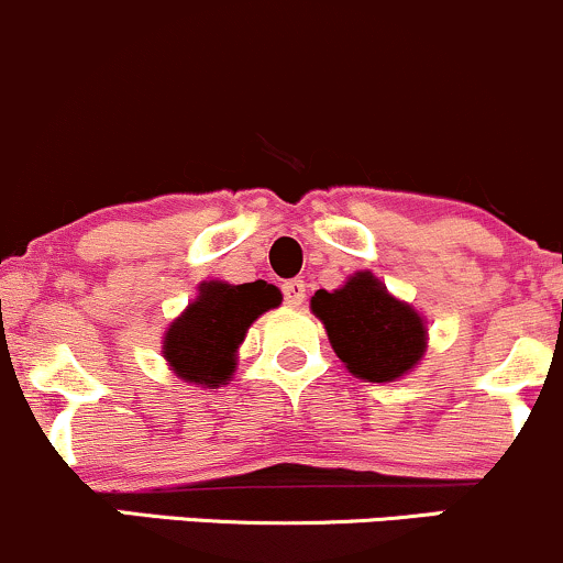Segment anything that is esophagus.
I'll return each instance as SVG.
<instances>
[{
  "instance_id": "obj_1",
  "label": "esophagus",
  "mask_w": 563,
  "mask_h": 563,
  "mask_svg": "<svg viewBox=\"0 0 563 563\" xmlns=\"http://www.w3.org/2000/svg\"><path fill=\"white\" fill-rule=\"evenodd\" d=\"M283 296H286L288 307H299L307 296L305 280H286L283 283Z\"/></svg>"
}]
</instances>
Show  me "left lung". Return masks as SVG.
<instances>
[{
  "label": "left lung",
  "mask_w": 563,
  "mask_h": 563,
  "mask_svg": "<svg viewBox=\"0 0 563 563\" xmlns=\"http://www.w3.org/2000/svg\"><path fill=\"white\" fill-rule=\"evenodd\" d=\"M310 310L323 323L333 352L363 382H398L428 352V320L361 269L333 291H314Z\"/></svg>",
  "instance_id": "left-lung-1"
}]
</instances>
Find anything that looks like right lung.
I'll list each match as a JSON object with an SVG mask.
<instances>
[{
	"instance_id": "1",
	"label": "right lung",
	"mask_w": 563,
	"mask_h": 563,
	"mask_svg": "<svg viewBox=\"0 0 563 563\" xmlns=\"http://www.w3.org/2000/svg\"><path fill=\"white\" fill-rule=\"evenodd\" d=\"M283 294L267 280L232 286L202 280L187 310L163 336V357L178 379L216 390L230 385L238 368V350L253 320L280 307Z\"/></svg>"
}]
</instances>
